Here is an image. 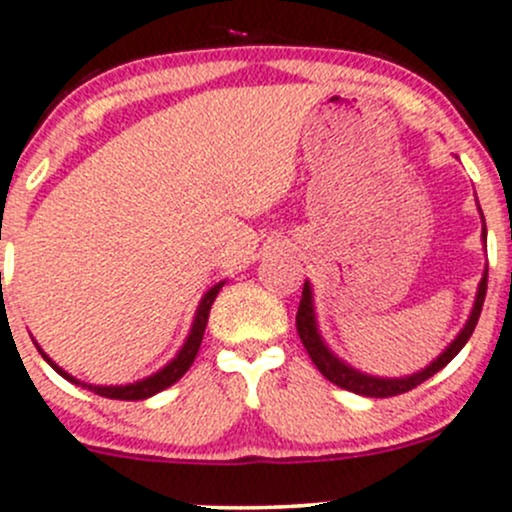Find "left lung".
Segmentation results:
<instances>
[{"label": "left lung", "instance_id": "left-lung-1", "mask_svg": "<svg viewBox=\"0 0 512 512\" xmlns=\"http://www.w3.org/2000/svg\"><path fill=\"white\" fill-rule=\"evenodd\" d=\"M481 211V208H478ZM483 218V213H481ZM483 242H486V223H483ZM486 289H488V270L483 272L481 284H478L476 292V301H473V309L466 326L461 328L459 336L449 343L444 353L439 355L437 360L427 365L419 373L407 375V378H375V375H365L360 370L351 368L348 363H343L338 355L331 353V348L326 346L324 338H321L319 326H316V314H314V297H311V284L304 282V292H301V301H299V311H297V331L301 343H304L306 353L309 358L314 360L316 368L321 370L326 380H331L333 385L343 387V390H351L355 395H365V397H392V395H402V392L412 390V387L422 385L424 380L432 378L434 373H439L446 363L456 358V353L466 346V341L471 338L473 328L478 324V316H481L483 309V299H486Z\"/></svg>", "mask_w": 512, "mask_h": 512}]
</instances>
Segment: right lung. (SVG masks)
Segmentation results:
<instances>
[{"label":"right lung","instance_id":"obj_1","mask_svg":"<svg viewBox=\"0 0 512 512\" xmlns=\"http://www.w3.org/2000/svg\"><path fill=\"white\" fill-rule=\"evenodd\" d=\"M225 282H218L213 284L211 289H208L206 294H203L201 304H198L196 309V316H193V324H191V333H188L186 343L181 346V351L176 353V358H171L169 363L164 365V368L157 370L154 375H149V378L144 380H137V383H129V385H88V383H80V380H75L73 375H68L66 370L58 368L56 363H53L51 358H48L46 353L41 351L39 343H36V348H39V353L43 355V360H46L48 365H51L53 370H56L58 375H63L66 380H71L75 385H83L88 387V390H93L95 395L100 397H110V400H147V397L157 395V392L166 390L169 385H174L176 380L184 378V373L188 368H191L193 358H196L198 348H201V341H203V331H206V324H208V314H211V306L215 297H218L220 287H223Z\"/></svg>","mask_w":512,"mask_h":512}]
</instances>
